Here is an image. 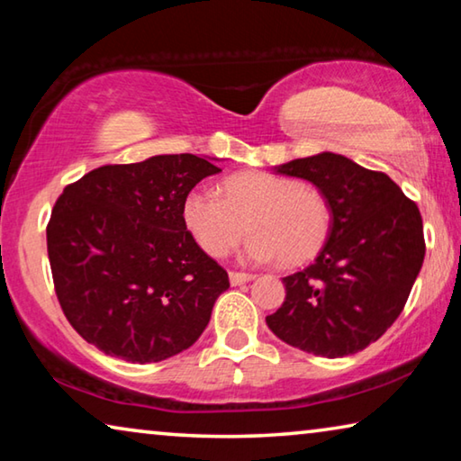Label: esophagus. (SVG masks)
I'll use <instances>...</instances> for the list:
<instances>
[{
  "instance_id": "1",
  "label": "esophagus",
  "mask_w": 461,
  "mask_h": 461,
  "mask_svg": "<svg viewBox=\"0 0 461 461\" xmlns=\"http://www.w3.org/2000/svg\"><path fill=\"white\" fill-rule=\"evenodd\" d=\"M254 275H249V272H236L231 270L230 272V283L236 286V285H241V283H248V280H252Z\"/></svg>"
}]
</instances>
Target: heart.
Here are the masks:
<instances>
[{
    "label": "heart",
    "instance_id": "b5f03b06",
    "mask_svg": "<svg viewBox=\"0 0 461 461\" xmlns=\"http://www.w3.org/2000/svg\"><path fill=\"white\" fill-rule=\"evenodd\" d=\"M220 197L194 186L183 201V220L194 241L213 258L230 254L249 230L246 256L285 267L309 262L331 233V205L317 186L270 173H241L221 183Z\"/></svg>",
    "mask_w": 461,
    "mask_h": 461
}]
</instances>
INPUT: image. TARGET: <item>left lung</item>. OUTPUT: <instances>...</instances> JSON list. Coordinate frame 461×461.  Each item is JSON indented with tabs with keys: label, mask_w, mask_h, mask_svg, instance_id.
I'll use <instances>...</instances> for the list:
<instances>
[{
	"label": "left lung",
	"mask_w": 461,
	"mask_h": 461,
	"mask_svg": "<svg viewBox=\"0 0 461 461\" xmlns=\"http://www.w3.org/2000/svg\"><path fill=\"white\" fill-rule=\"evenodd\" d=\"M276 170L313 183L330 201L333 221L315 262L283 278L285 303L267 323L303 352H362L399 319L423 267L417 203L388 175L341 154L296 158Z\"/></svg>",
	"instance_id": "left-lung-1"
}]
</instances>
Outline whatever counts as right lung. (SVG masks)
I'll list each match as a JSON object with an SVG mask.
<instances>
[{
	"mask_svg": "<svg viewBox=\"0 0 461 461\" xmlns=\"http://www.w3.org/2000/svg\"><path fill=\"white\" fill-rule=\"evenodd\" d=\"M217 173L194 154H165L65 186L46 246L62 313L85 341L148 364L199 339L230 278L186 230L183 201Z\"/></svg>",
	"mask_w": 461,
	"mask_h": 461,
	"instance_id": "1",
	"label": "right lung"
}]
</instances>
